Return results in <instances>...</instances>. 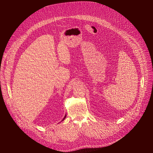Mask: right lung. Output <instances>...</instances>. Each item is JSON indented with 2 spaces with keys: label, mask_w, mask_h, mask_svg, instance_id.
<instances>
[{
  "label": "right lung",
  "mask_w": 153,
  "mask_h": 153,
  "mask_svg": "<svg viewBox=\"0 0 153 153\" xmlns=\"http://www.w3.org/2000/svg\"><path fill=\"white\" fill-rule=\"evenodd\" d=\"M65 117H66V116H65V117H64V118H63V120H64V119H65Z\"/></svg>",
  "instance_id": "add662e5"
}]
</instances>
